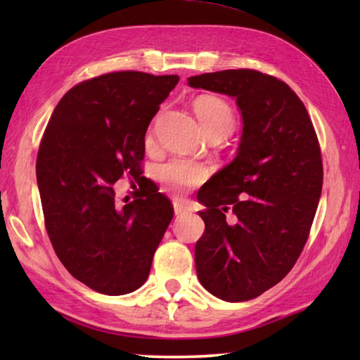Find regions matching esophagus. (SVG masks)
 Here are the masks:
<instances>
[{"label":"esophagus","mask_w":360,"mask_h":360,"mask_svg":"<svg viewBox=\"0 0 360 360\" xmlns=\"http://www.w3.org/2000/svg\"><path fill=\"white\" fill-rule=\"evenodd\" d=\"M173 208H174V214L176 216H181V214H186V212L191 211V206L182 203V202H174L173 203Z\"/></svg>","instance_id":"34e87169"}]
</instances>
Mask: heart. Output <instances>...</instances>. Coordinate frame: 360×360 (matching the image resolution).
Masks as SVG:
<instances>
[{"label": "heart", "mask_w": 360, "mask_h": 360, "mask_svg": "<svg viewBox=\"0 0 360 360\" xmlns=\"http://www.w3.org/2000/svg\"><path fill=\"white\" fill-rule=\"evenodd\" d=\"M193 112L197 115L200 129L208 138H222L235 125L233 109L224 98L214 95L198 96L193 101ZM206 173L208 172L202 163L174 158L157 169V178L169 192L182 193L200 184L206 178Z\"/></svg>", "instance_id": "obj_1"}]
</instances>
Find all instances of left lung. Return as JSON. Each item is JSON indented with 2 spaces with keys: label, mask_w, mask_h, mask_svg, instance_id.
Here are the masks:
<instances>
[{
  "label": "left lung",
  "mask_w": 360,
  "mask_h": 360,
  "mask_svg": "<svg viewBox=\"0 0 360 360\" xmlns=\"http://www.w3.org/2000/svg\"><path fill=\"white\" fill-rule=\"evenodd\" d=\"M187 84L233 98L243 124L236 157L198 192V281L221 300H251L288 275L308 240L324 176L318 138L307 108L276 77L225 70Z\"/></svg>",
  "instance_id": "obj_1"
}]
</instances>
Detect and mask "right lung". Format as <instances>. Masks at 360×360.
Returning a JSON list of instances; mask_svg holds the SVG:
<instances>
[{
    "instance_id": "obj_1",
    "label": "right lung",
    "mask_w": 360,
    "mask_h": 360,
    "mask_svg": "<svg viewBox=\"0 0 360 360\" xmlns=\"http://www.w3.org/2000/svg\"><path fill=\"white\" fill-rule=\"evenodd\" d=\"M178 81L139 71L89 79L58 101L42 136L36 178L49 238L66 270L100 294L141 288L173 219L157 188L117 206L112 184L141 174L146 131Z\"/></svg>"
}]
</instances>
